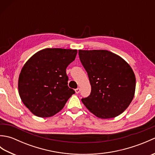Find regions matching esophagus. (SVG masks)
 Masks as SVG:
<instances>
[{
    "label": "esophagus",
    "instance_id": "esophagus-1",
    "mask_svg": "<svg viewBox=\"0 0 155 155\" xmlns=\"http://www.w3.org/2000/svg\"><path fill=\"white\" fill-rule=\"evenodd\" d=\"M74 91H75V93H77V94H78V93H79V92H80L81 89H80V88H76V89H75Z\"/></svg>",
    "mask_w": 155,
    "mask_h": 155
}]
</instances>
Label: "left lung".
<instances>
[{
    "label": "left lung",
    "instance_id": "left-lung-1",
    "mask_svg": "<svg viewBox=\"0 0 155 155\" xmlns=\"http://www.w3.org/2000/svg\"><path fill=\"white\" fill-rule=\"evenodd\" d=\"M91 85V94L81 101L101 118L123 113L132 102L136 78L132 68L119 56L106 50L78 51Z\"/></svg>",
    "mask_w": 155,
    "mask_h": 155
}]
</instances>
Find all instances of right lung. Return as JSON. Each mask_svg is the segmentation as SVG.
<instances>
[{
    "instance_id": "right-lung-1",
    "label": "right lung",
    "mask_w": 155,
    "mask_h": 155,
    "mask_svg": "<svg viewBox=\"0 0 155 155\" xmlns=\"http://www.w3.org/2000/svg\"><path fill=\"white\" fill-rule=\"evenodd\" d=\"M77 50L45 48L23 66L18 77L22 103L36 116L45 118L61 111L74 91L68 87L66 68L74 61Z\"/></svg>"
}]
</instances>
